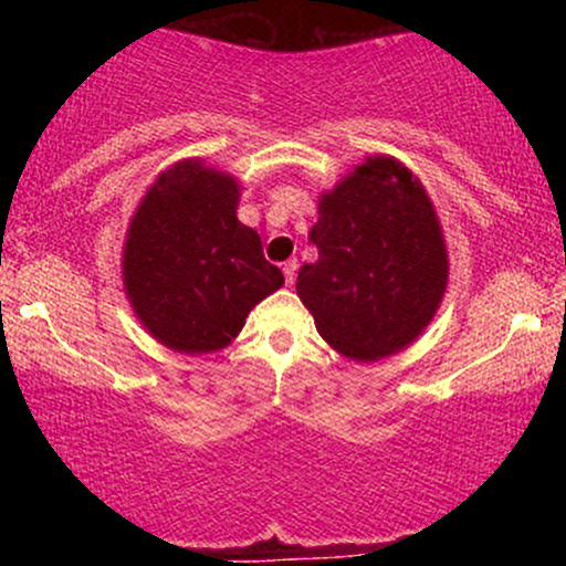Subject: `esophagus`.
Here are the masks:
<instances>
[{"label":"esophagus","instance_id":"1","mask_svg":"<svg viewBox=\"0 0 566 566\" xmlns=\"http://www.w3.org/2000/svg\"><path fill=\"white\" fill-rule=\"evenodd\" d=\"M282 271H284V282H287V284L295 282V274H297L295 258H292V261H287V263H282Z\"/></svg>","mask_w":566,"mask_h":566}]
</instances>
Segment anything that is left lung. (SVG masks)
<instances>
[{
    "instance_id": "1",
    "label": "left lung",
    "mask_w": 566,
    "mask_h": 566,
    "mask_svg": "<svg viewBox=\"0 0 566 566\" xmlns=\"http://www.w3.org/2000/svg\"><path fill=\"white\" fill-rule=\"evenodd\" d=\"M319 261L297 295L337 354L378 361L415 340L439 311L450 263L423 184L391 157H369L322 193L308 233Z\"/></svg>"
}]
</instances>
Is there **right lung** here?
<instances>
[{"label":"right lung","mask_w":566,"mask_h":566,"mask_svg":"<svg viewBox=\"0 0 566 566\" xmlns=\"http://www.w3.org/2000/svg\"><path fill=\"white\" fill-rule=\"evenodd\" d=\"M239 184L184 159L154 180L127 229L122 276L135 316L180 354L226 348L284 284L258 231L239 223Z\"/></svg>","instance_id":"1"}]
</instances>
